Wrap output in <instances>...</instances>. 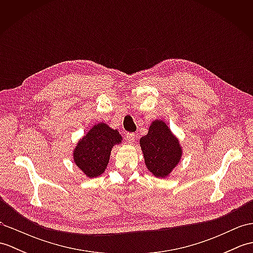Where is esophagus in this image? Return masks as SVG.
<instances>
[{"label": "esophagus", "mask_w": 253, "mask_h": 253, "mask_svg": "<svg viewBox=\"0 0 253 253\" xmlns=\"http://www.w3.org/2000/svg\"><path fill=\"white\" fill-rule=\"evenodd\" d=\"M126 139L129 143H133L136 140V135L132 132H128V133H126Z\"/></svg>", "instance_id": "34e87169"}]
</instances>
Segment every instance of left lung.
I'll list each match as a JSON object with an SVG mask.
<instances>
[{"mask_svg":"<svg viewBox=\"0 0 253 253\" xmlns=\"http://www.w3.org/2000/svg\"><path fill=\"white\" fill-rule=\"evenodd\" d=\"M139 143L147 169L158 178L169 177L180 163L184 153L179 139L162 120H154L150 124L148 133Z\"/></svg>","mask_w":253,"mask_h":253,"instance_id":"1","label":"left lung"}]
</instances>
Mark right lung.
<instances>
[{
    "label": "right lung",
    "mask_w": 253,
    "mask_h": 253,
    "mask_svg": "<svg viewBox=\"0 0 253 253\" xmlns=\"http://www.w3.org/2000/svg\"><path fill=\"white\" fill-rule=\"evenodd\" d=\"M117 129L101 122L90 128L80 138L73 150V160L88 178H95L104 173L109 164L112 149L123 142Z\"/></svg>",
    "instance_id": "1"
}]
</instances>
